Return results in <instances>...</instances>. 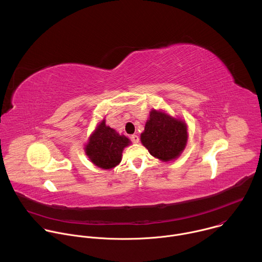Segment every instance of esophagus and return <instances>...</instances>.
Returning a JSON list of instances; mask_svg holds the SVG:
<instances>
[{"mask_svg":"<svg viewBox=\"0 0 262 262\" xmlns=\"http://www.w3.org/2000/svg\"><path fill=\"white\" fill-rule=\"evenodd\" d=\"M130 139H132V141L134 142V143H139V136H137V135H133L132 137H130Z\"/></svg>","mask_w":262,"mask_h":262,"instance_id":"1","label":"esophagus"}]
</instances>
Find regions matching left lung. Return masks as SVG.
Segmentation results:
<instances>
[{"label": "left lung", "instance_id": "left-lung-1", "mask_svg": "<svg viewBox=\"0 0 262 262\" xmlns=\"http://www.w3.org/2000/svg\"><path fill=\"white\" fill-rule=\"evenodd\" d=\"M188 125L161 110H151L141 134V143L149 154L163 162L176 160L188 143Z\"/></svg>", "mask_w": 262, "mask_h": 262}]
</instances>
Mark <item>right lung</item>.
Wrapping results in <instances>:
<instances>
[{"instance_id":"1","label":"right lung","mask_w":262,"mask_h":262,"mask_svg":"<svg viewBox=\"0 0 262 262\" xmlns=\"http://www.w3.org/2000/svg\"><path fill=\"white\" fill-rule=\"evenodd\" d=\"M130 143L124 135L105 125L103 119L90 135L84 149L92 164L103 170H111L120 164L123 149Z\"/></svg>"}]
</instances>
